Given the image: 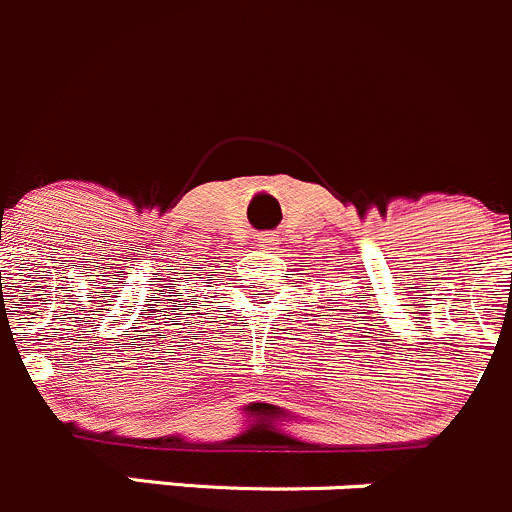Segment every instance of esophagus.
<instances>
[{
    "label": "esophagus",
    "mask_w": 512,
    "mask_h": 512,
    "mask_svg": "<svg viewBox=\"0 0 512 512\" xmlns=\"http://www.w3.org/2000/svg\"><path fill=\"white\" fill-rule=\"evenodd\" d=\"M260 240H262V242H275V237H272V235H262Z\"/></svg>",
    "instance_id": "esophagus-1"
}]
</instances>
